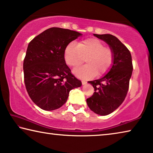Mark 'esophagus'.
<instances>
[{"instance_id":"1","label":"esophagus","mask_w":153,"mask_h":153,"mask_svg":"<svg viewBox=\"0 0 153 153\" xmlns=\"http://www.w3.org/2000/svg\"><path fill=\"white\" fill-rule=\"evenodd\" d=\"M81 82H82V85H85V84L87 83V82L85 81H82Z\"/></svg>"}]
</instances>
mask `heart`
I'll use <instances>...</instances> for the list:
<instances>
[{
	"label": "heart",
	"mask_w": 153,
	"mask_h": 153,
	"mask_svg": "<svg viewBox=\"0 0 153 153\" xmlns=\"http://www.w3.org/2000/svg\"><path fill=\"white\" fill-rule=\"evenodd\" d=\"M64 55L66 63L73 68L82 64L86 57L87 64L73 71L75 76L81 79H91L97 73L98 75L106 73L114 59L112 50L94 38L87 39L77 44L71 42L65 48Z\"/></svg>",
	"instance_id": "1"
}]
</instances>
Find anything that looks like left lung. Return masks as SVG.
Listing matches in <instances>:
<instances>
[{"label":"left lung","mask_w":153,"mask_h":153,"mask_svg":"<svg viewBox=\"0 0 153 153\" xmlns=\"http://www.w3.org/2000/svg\"><path fill=\"white\" fill-rule=\"evenodd\" d=\"M94 35L106 42L114 55L109 72L101 79L89 81L95 92L87 99V104L95 113L105 116L114 111L126 98L133 65L129 49L116 36L109 34Z\"/></svg>","instance_id":"obj_1"}]
</instances>
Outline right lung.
Returning a JSON list of instances; mask_svg holds the SVG:
<instances>
[{
  "label": "right lung",
  "instance_id": "add662e5",
  "mask_svg": "<svg viewBox=\"0 0 153 153\" xmlns=\"http://www.w3.org/2000/svg\"><path fill=\"white\" fill-rule=\"evenodd\" d=\"M81 34L51 27L30 42L24 60V82L30 97L41 109L53 111L66 103L69 92L82 82L71 73L64 50Z\"/></svg>",
  "mask_w": 153,
  "mask_h": 153
}]
</instances>
